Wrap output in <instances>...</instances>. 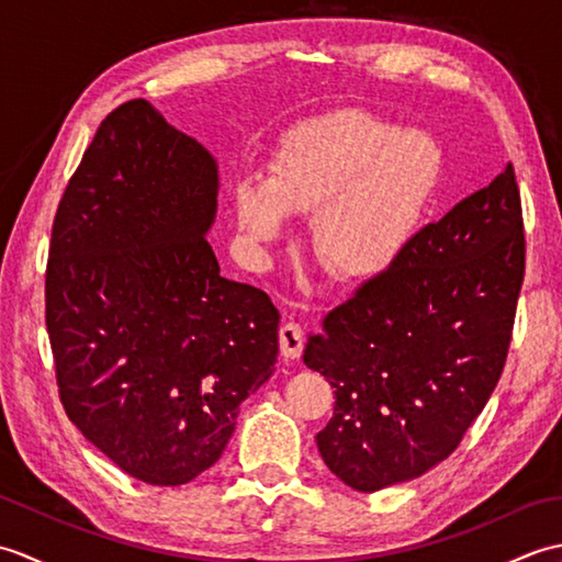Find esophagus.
Listing matches in <instances>:
<instances>
[{
  "label": "esophagus",
  "mask_w": 562,
  "mask_h": 562,
  "mask_svg": "<svg viewBox=\"0 0 562 562\" xmlns=\"http://www.w3.org/2000/svg\"><path fill=\"white\" fill-rule=\"evenodd\" d=\"M304 350V328L296 324V321H284L280 326V352L288 357V360H294L300 357Z\"/></svg>",
  "instance_id": "34e87169"
}]
</instances>
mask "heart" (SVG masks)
<instances>
[{"mask_svg":"<svg viewBox=\"0 0 562 562\" xmlns=\"http://www.w3.org/2000/svg\"><path fill=\"white\" fill-rule=\"evenodd\" d=\"M441 178V149L420 130L340 109L290 130L268 181L236 186V226L270 246L288 217H314L316 260L340 280L391 270L423 224Z\"/></svg>","mask_w":562,"mask_h":562,"instance_id":"1","label":"heart"}]
</instances>
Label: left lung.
Wrapping results in <instances>:
<instances>
[{
	"label": "left lung",
	"instance_id": "obj_1",
	"mask_svg": "<svg viewBox=\"0 0 562 562\" xmlns=\"http://www.w3.org/2000/svg\"><path fill=\"white\" fill-rule=\"evenodd\" d=\"M524 268L521 198L507 164L324 316L304 362L336 389L316 445L345 485L376 493L461 445L503 376Z\"/></svg>",
	"mask_w": 562,
	"mask_h": 562
}]
</instances>
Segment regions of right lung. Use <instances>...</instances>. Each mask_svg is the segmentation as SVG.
I'll list each match as a JSON object with an SVG mask.
<instances>
[{
	"mask_svg": "<svg viewBox=\"0 0 562 562\" xmlns=\"http://www.w3.org/2000/svg\"><path fill=\"white\" fill-rule=\"evenodd\" d=\"M214 210L210 151L135 99L105 115L55 212L45 326L59 401L149 485L207 471L278 357L270 296L220 274Z\"/></svg>",
	"mask_w": 562,
	"mask_h": 562,
	"instance_id": "obj_1",
	"label": "right lung"
}]
</instances>
